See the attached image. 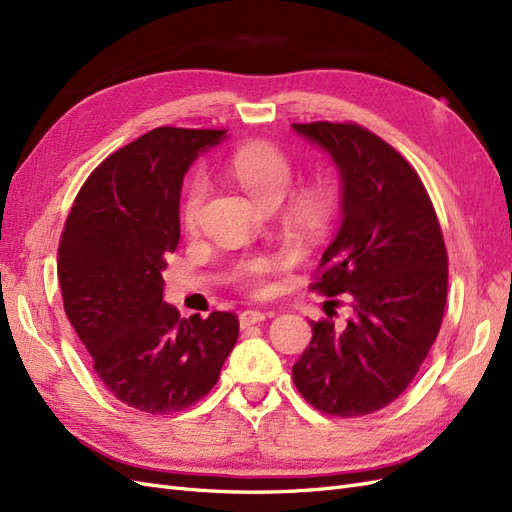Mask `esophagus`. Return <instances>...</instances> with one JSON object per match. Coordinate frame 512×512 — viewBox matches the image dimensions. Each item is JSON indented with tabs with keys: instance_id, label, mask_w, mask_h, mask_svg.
Listing matches in <instances>:
<instances>
[{
	"instance_id": "esophagus-1",
	"label": "esophagus",
	"mask_w": 512,
	"mask_h": 512,
	"mask_svg": "<svg viewBox=\"0 0 512 512\" xmlns=\"http://www.w3.org/2000/svg\"><path fill=\"white\" fill-rule=\"evenodd\" d=\"M265 318H267L265 312H260V309H245V312H241V316H239L241 329L252 327V324H260Z\"/></svg>"
}]
</instances>
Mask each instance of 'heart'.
Returning <instances> with one entry per match:
<instances>
[{
	"instance_id": "heart-1",
	"label": "heart",
	"mask_w": 512,
	"mask_h": 512,
	"mask_svg": "<svg viewBox=\"0 0 512 512\" xmlns=\"http://www.w3.org/2000/svg\"><path fill=\"white\" fill-rule=\"evenodd\" d=\"M230 175L235 177L241 188L250 194L258 205H280L286 194L292 188L294 181V168L286 153L275 147L273 143L254 141L239 147L228 160ZM207 179L203 175H194L185 188L183 205H181V218L188 226H194L198 220V213L203 209L207 198ZM331 205V196L320 188L303 190L292 203V218L297 224L312 228L320 224V220L327 215ZM277 267V260L258 256L247 258L239 265L237 277L252 290H258L265 284V277Z\"/></svg>"
}]
</instances>
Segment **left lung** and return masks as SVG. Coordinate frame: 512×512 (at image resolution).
Segmentation results:
<instances>
[{
  "label": "left lung",
  "mask_w": 512,
  "mask_h": 512,
  "mask_svg": "<svg viewBox=\"0 0 512 512\" xmlns=\"http://www.w3.org/2000/svg\"><path fill=\"white\" fill-rule=\"evenodd\" d=\"M292 130L329 153L342 188V226L312 288L344 294L352 307L344 329L309 320L312 342L292 380L322 412L371 414L408 389L438 337L448 288L442 230L416 170L380 136L329 121Z\"/></svg>",
  "instance_id": "1"
}]
</instances>
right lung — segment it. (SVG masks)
Masks as SVG:
<instances>
[{
    "label": "right lung",
    "mask_w": 512,
    "mask_h": 512,
    "mask_svg": "<svg viewBox=\"0 0 512 512\" xmlns=\"http://www.w3.org/2000/svg\"><path fill=\"white\" fill-rule=\"evenodd\" d=\"M224 136L183 128L138 136L89 175L61 232L66 316L106 389L141 412L196 404L237 344L235 314L181 318L162 299L166 256L181 237L183 177Z\"/></svg>",
    "instance_id": "obj_1"
}]
</instances>
